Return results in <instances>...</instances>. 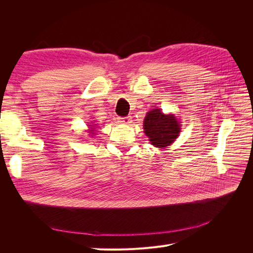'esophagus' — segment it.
I'll return each instance as SVG.
<instances>
[{"label":"esophagus","instance_id":"34e87169","mask_svg":"<svg viewBox=\"0 0 253 253\" xmlns=\"http://www.w3.org/2000/svg\"><path fill=\"white\" fill-rule=\"evenodd\" d=\"M118 120H119V122H121V124H124V125H129L132 122V118L129 117V116H127V117H119Z\"/></svg>","mask_w":253,"mask_h":253}]
</instances>
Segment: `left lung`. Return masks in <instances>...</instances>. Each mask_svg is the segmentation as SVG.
<instances>
[{
  "mask_svg": "<svg viewBox=\"0 0 253 253\" xmlns=\"http://www.w3.org/2000/svg\"><path fill=\"white\" fill-rule=\"evenodd\" d=\"M143 129L151 144L156 148H165L169 147L179 136L180 122L173 114L165 115L160 109H153L143 120Z\"/></svg>",
  "mask_w": 253,
  "mask_h": 253,
  "instance_id": "obj_1",
  "label": "left lung"
}]
</instances>
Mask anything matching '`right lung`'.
Returning <instances> with one entry per match:
<instances>
[{
  "label": "right lung",
  "instance_id": "right-lung-1",
  "mask_svg": "<svg viewBox=\"0 0 253 253\" xmlns=\"http://www.w3.org/2000/svg\"><path fill=\"white\" fill-rule=\"evenodd\" d=\"M89 128H91V129H89L88 133H89V134H91V135H94V134H95V133H94V132H95V131H94V128H95V127H89Z\"/></svg>",
  "mask_w": 253,
  "mask_h": 253
}]
</instances>
